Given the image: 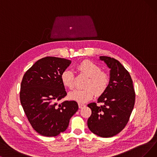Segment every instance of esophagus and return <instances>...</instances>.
<instances>
[{
    "label": "esophagus",
    "instance_id": "esophagus-1",
    "mask_svg": "<svg viewBox=\"0 0 157 157\" xmlns=\"http://www.w3.org/2000/svg\"><path fill=\"white\" fill-rule=\"evenodd\" d=\"M86 105L85 104H81V103H78V108H80V109H81V108H82L83 107H84Z\"/></svg>",
    "mask_w": 157,
    "mask_h": 157
}]
</instances>
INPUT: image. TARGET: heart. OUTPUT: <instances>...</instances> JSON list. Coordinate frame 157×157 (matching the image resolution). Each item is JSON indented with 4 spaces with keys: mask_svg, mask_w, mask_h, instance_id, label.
Returning a JSON list of instances; mask_svg holds the SVG:
<instances>
[{
    "mask_svg": "<svg viewBox=\"0 0 157 157\" xmlns=\"http://www.w3.org/2000/svg\"><path fill=\"white\" fill-rule=\"evenodd\" d=\"M77 70L89 77L86 84V88L77 89L69 93V98L79 103H84L95 95H101L107 90L110 83L109 75L101 71V68L95 62L84 60L77 65ZM61 82L65 87L72 89L74 87V76L72 71L65 70L60 75Z\"/></svg>",
    "mask_w": 157,
    "mask_h": 157,
    "instance_id": "heart-1",
    "label": "heart"
}]
</instances>
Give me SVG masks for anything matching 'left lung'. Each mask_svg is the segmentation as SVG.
<instances>
[{
  "instance_id": "8db88e82",
  "label": "left lung",
  "mask_w": 157,
  "mask_h": 157,
  "mask_svg": "<svg viewBox=\"0 0 157 157\" xmlns=\"http://www.w3.org/2000/svg\"><path fill=\"white\" fill-rule=\"evenodd\" d=\"M110 69V83L107 90L101 95L97 105L95 102L87 105L91 115L87 126L92 133L104 138L112 137L126 127L135 101L133 80L129 72L120 62L105 56H100Z\"/></svg>"
}]
</instances>
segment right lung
I'll return each mask as SVG.
<instances>
[{"label": "right lung", "mask_w": 157, "mask_h": 157, "mask_svg": "<svg viewBox=\"0 0 157 157\" xmlns=\"http://www.w3.org/2000/svg\"><path fill=\"white\" fill-rule=\"evenodd\" d=\"M71 62L59 57H44L24 75L21 103L31 126L41 135L55 136L64 132L78 109L74 100L58 104L67 95L60 75Z\"/></svg>", "instance_id": "1"}]
</instances>
